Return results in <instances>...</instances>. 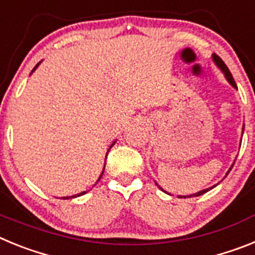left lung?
Returning <instances> with one entry per match:
<instances>
[{
  "label": "left lung",
  "mask_w": 255,
  "mask_h": 255,
  "mask_svg": "<svg viewBox=\"0 0 255 255\" xmlns=\"http://www.w3.org/2000/svg\"><path fill=\"white\" fill-rule=\"evenodd\" d=\"M213 60L216 61V64L218 66H220L221 69H222V72L225 73V75H226V78H227V81L230 82V83H231L232 86H234L235 88H238V86H236V83H235V79H234V77H232V74H231V72H230L229 70V68H227V65H226L225 63H223V60L222 59H221L220 56H218V55H213ZM243 132H244V128H243ZM232 167H234V164H232ZM231 167V168H232ZM231 168H230V170H231ZM230 170L229 172H227V174L230 173ZM210 189H207V190H201V191H199V192H196V194H194V195H190V196H178V198H191V196H200V195H203V194H205V192L207 191H209Z\"/></svg>",
  "instance_id": "1"
}]
</instances>
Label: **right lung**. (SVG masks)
Segmentation results:
<instances>
[{
  "label": "right lung",
  "instance_id": "right-lung-1",
  "mask_svg": "<svg viewBox=\"0 0 255 255\" xmlns=\"http://www.w3.org/2000/svg\"><path fill=\"white\" fill-rule=\"evenodd\" d=\"M37 66H38V64H37V65L34 66V68H33V70L35 69V68H37ZM32 70V72H33ZM113 145H114V143H113ZM112 145V146H113ZM104 173V172H103ZM103 173H101V176H103ZM101 176H100V178H101ZM100 178H99V180H100ZM99 180H97V182H99ZM86 194V191H83V192H81V194H78V195H73V196H66V198H63V199H69V198H77V196H81V195H85Z\"/></svg>",
  "mask_w": 255,
  "mask_h": 255
}]
</instances>
